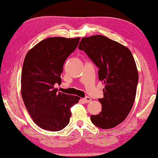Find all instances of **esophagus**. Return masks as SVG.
<instances>
[{
  "instance_id": "34e87169",
  "label": "esophagus",
  "mask_w": 158,
  "mask_h": 158,
  "mask_svg": "<svg viewBox=\"0 0 158 158\" xmlns=\"http://www.w3.org/2000/svg\"><path fill=\"white\" fill-rule=\"evenodd\" d=\"M83 101L85 102H90L92 101V99L90 97H88V96H87V97L83 99Z\"/></svg>"
}]
</instances>
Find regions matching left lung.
<instances>
[{
  "label": "left lung",
  "instance_id": "obj_1",
  "mask_svg": "<svg viewBox=\"0 0 158 158\" xmlns=\"http://www.w3.org/2000/svg\"><path fill=\"white\" fill-rule=\"evenodd\" d=\"M78 48L83 50L99 68V79L105 85L99 114L92 115L94 125L112 128L124 121L135 101L138 73L130 50L103 35L81 39Z\"/></svg>",
  "mask_w": 158,
  "mask_h": 158
}]
</instances>
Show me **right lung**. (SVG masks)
<instances>
[{
    "instance_id": "1",
    "label": "right lung",
    "mask_w": 158,
    "mask_h": 158,
    "mask_svg": "<svg viewBox=\"0 0 158 158\" xmlns=\"http://www.w3.org/2000/svg\"><path fill=\"white\" fill-rule=\"evenodd\" d=\"M80 38L50 37L31 48L25 57L21 73V94L34 123L41 128L59 131L70 122V108L80 98L57 92L60 75L68 57Z\"/></svg>"
}]
</instances>
